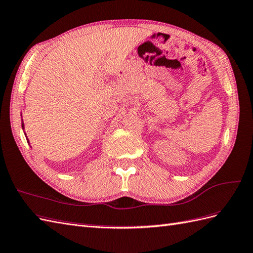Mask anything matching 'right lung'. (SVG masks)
<instances>
[{
  "label": "right lung",
  "mask_w": 253,
  "mask_h": 253,
  "mask_svg": "<svg viewBox=\"0 0 253 253\" xmlns=\"http://www.w3.org/2000/svg\"><path fill=\"white\" fill-rule=\"evenodd\" d=\"M21 126H22V129H23V122H22V124H21Z\"/></svg>",
  "instance_id": "1"
}]
</instances>
